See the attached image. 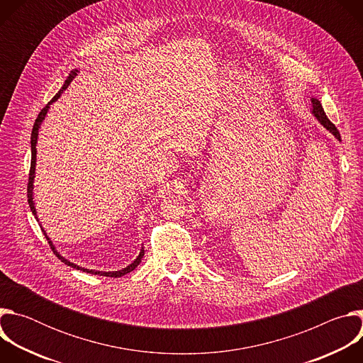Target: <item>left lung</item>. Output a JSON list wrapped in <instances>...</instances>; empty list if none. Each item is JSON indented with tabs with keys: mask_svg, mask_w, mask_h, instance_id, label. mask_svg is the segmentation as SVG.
I'll return each mask as SVG.
<instances>
[{
	"mask_svg": "<svg viewBox=\"0 0 363 363\" xmlns=\"http://www.w3.org/2000/svg\"><path fill=\"white\" fill-rule=\"evenodd\" d=\"M310 101H312V113H313V116L319 121V123H320L323 128H326L336 139L340 140V133H339V130L336 129V126L328 119V116H326V113H325V111H323V108H322V103H320L316 97H312V99H310Z\"/></svg>",
	"mask_w": 363,
	"mask_h": 363,
	"instance_id": "8db88e82",
	"label": "left lung"
}]
</instances>
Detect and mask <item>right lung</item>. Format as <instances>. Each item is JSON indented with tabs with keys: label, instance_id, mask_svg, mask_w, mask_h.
Instances as JSON below:
<instances>
[{
	"label": "right lung",
	"instance_id": "obj_1",
	"mask_svg": "<svg viewBox=\"0 0 363 363\" xmlns=\"http://www.w3.org/2000/svg\"><path fill=\"white\" fill-rule=\"evenodd\" d=\"M77 73H79V70H77V69L72 70V73H70V74H69V77L66 79V82H65V84L62 86V89L57 91V94L47 103V106H45V108H43V109H41V112L38 113V116H37V119H35V122H34V126H33V132H31V168H30V177H28L27 196H28V205H30V208H31V213L34 214V217L37 218V221H38V217H37L35 205H34L33 189H34V178H35V162H37V147H35V146H37V139H38V130H40V126H41L43 121L45 119V115H47V112H48V109H50V105H51V103H55V101L62 96V93L69 87V84H70V83H72V80L77 76ZM40 227H41V224H40ZM41 230H43V233H44V235H45V238H47V241H48V244H50L51 250L55 251V254L60 258V260H62L65 264H67V266H70V267H73V269H76V270H82V272H84V273H90V274H99V276H106V277H122V276H125V274L130 273L132 270H135V269L139 266L140 260H142L143 255H145V251H143V247H142V248H140V251H139V255L135 258V260H133L129 266H126V267H125V269H122V270H118V272H99V270H89V269L80 267V266H77V264H74V263L69 262L67 258H65V257H63V255L56 250V247H55L53 241L50 240V237L47 235V233L44 231V228H43V227H41Z\"/></svg>",
	"mask_w": 363,
	"mask_h": 363
}]
</instances>
